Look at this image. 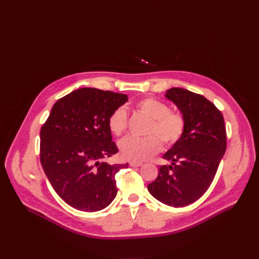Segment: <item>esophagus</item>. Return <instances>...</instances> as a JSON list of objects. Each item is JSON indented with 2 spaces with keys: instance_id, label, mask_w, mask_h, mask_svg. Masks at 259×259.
Masks as SVG:
<instances>
[{
  "instance_id": "esophagus-1",
  "label": "esophagus",
  "mask_w": 259,
  "mask_h": 259,
  "mask_svg": "<svg viewBox=\"0 0 259 259\" xmlns=\"http://www.w3.org/2000/svg\"><path fill=\"white\" fill-rule=\"evenodd\" d=\"M130 165H131V166H142V165H143V162L130 161Z\"/></svg>"
}]
</instances>
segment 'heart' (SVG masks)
Instances as JSON below:
<instances>
[{
	"mask_svg": "<svg viewBox=\"0 0 259 259\" xmlns=\"http://www.w3.org/2000/svg\"><path fill=\"white\" fill-rule=\"evenodd\" d=\"M140 112L146 114L150 123L148 126L147 137L127 136L120 144V153L124 159L142 161L150 158L161 148V142L171 146L182 138L185 132V119L179 112L169 111V108L163 101L152 97L144 98L136 104ZM127 125V114L123 108H117L108 119V127L113 135H122Z\"/></svg>",
	"mask_w": 259,
	"mask_h": 259,
	"instance_id": "b5f03b06",
	"label": "heart"
}]
</instances>
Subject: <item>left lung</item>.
Masks as SVG:
<instances>
[{
	"label": "left lung",
	"instance_id": "obj_1",
	"mask_svg": "<svg viewBox=\"0 0 259 259\" xmlns=\"http://www.w3.org/2000/svg\"><path fill=\"white\" fill-rule=\"evenodd\" d=\"M165 97L185 119V132L163 159L154 182L148 185L152 197L164 204L182 207L199 200L208 189L226 151V127L222 112L204 96L171 88Z\"/></svg>",
	"mask_w": 259,
	"mask_h": 259
}]
</instances>
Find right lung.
Masks as SVG:
<instances>
[{"label":"right lung","mask_w":259,"mask_h":259,"mask_svg":"<svg viewBox=\"0 0 259 259\" xmlns=\"http://www.w3.org/2000/svg\"><path fill=\"white\" fill-rule=\"evenodd\" d=\"M125 94L84 88L57 100L40 132V160L46 177L68 205L97 211L115 198V174L127 164L103 161L117 152L108 127Z\"/></svg>","instance_id":"obj_1"}]
</instances>
